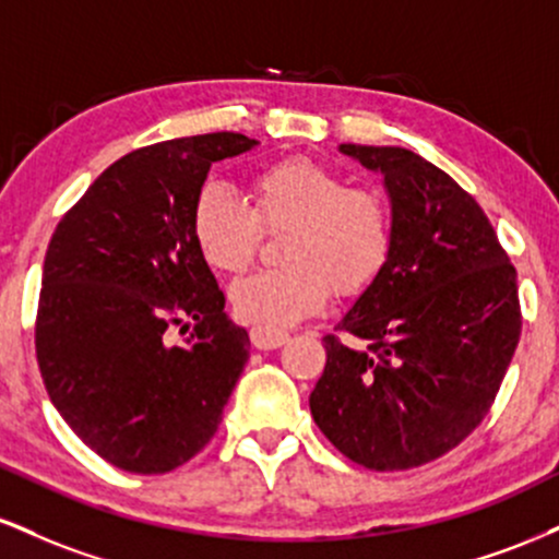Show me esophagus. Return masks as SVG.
Returning a JSON list of instances; mask_svg holds the SVG:
<instances>
[{
  "instance_id": "34e87169",
  "label": "esophagus",
  "mask_w": 559,
  "mask_h": 559,
  "mask_svg": "<svg viewBox=\"0 0 559 559\" xmlns=\"http://www.w3.org/2000/svg\"><path fill=\"white\" fill-rule=\"evenodd\" d=\"M249 338H252V344L258 346V349H278V346H284L288 342V333L254 325V329L249 331Z\"/></svg>"
}]
</instances>
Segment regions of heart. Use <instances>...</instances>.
<instances>
[{"label": "heart", "mask_w": 559, "mask_h": 559, "mask_svg": "<svg viewBox=\"0 0 559 559\" xmlns=\"http://www.w3.org/2000/svg\"><path fill=\"white\" fill-rule=\"evenodd\" d=\"M254 210L221 183L199 189L191 236L217 273L239 275L258 258L262 228L288 230L284 267L230 288L234 312L262 329H288L318 316L333 288L360 294L391 249V210L373 189H349L336 170L307 157L267 165L252 181Z\"/></svg>", "instance_id": "1"}]
</instances>
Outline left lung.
Segmentation results:
<instances>
[{
	"label": "left lung",
	"instance_id": "obj_1",
	"mask_svg": "<svg viewBox=\"0 0 559 559\" xmlns=\"http://www.w3.org/2000/svg\"><path fill=\"white\" fill-rule=\"evenodd\" d=\"M383 176L391 249L323 338L310 413L370 471L431 463L489 413L521 338L518 273L478 202L402 146L342 144Z\"/></svg>",
	"mask_w": 559,
	"mask_h": 559
}]
</instances>
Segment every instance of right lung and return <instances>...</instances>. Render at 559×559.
Here are the masks:
<instances>
[{
	"instance_id": "right-lung-1",
	"label": "right lung",
	"mask_w": 559,
	"mask_h": 559,
	"mask_svg": "<svg viewBox=\"0 0 559 559\" xmlns=\"http://www.w3.org/2000/svg\"><path fill=\"white\" fill-rule=\"evenodd\" d=\"M241 133L159 141L120 157L57 223L44 258L36 360L57 413L99 457L155 476L221 426L249 333L191 236L210 165Z\"/></svg>"
}]
</instances>
